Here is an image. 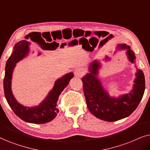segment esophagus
I'll return each mask as SVG.
<instances>
[{
  "label": "esophagus",
  "mask_w": 150,
  "mask_h": 150,
  "mask_svg": "<svg viewBox=\"0 0 150 150\" xmlns=\"http://www.w3.org/2000/svg\"><path fill=\"white\" fill-rule=\"evenodd\" d=\"M74 74L77 76H82L84 74V70L81 68H77L75 69Z\"/></svg>",
  "instance_id": "obj_1"
}]
</instances>
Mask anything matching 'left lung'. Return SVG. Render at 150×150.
<instances>
[{"mask_svg":"<svg viewBox=\"0 0 150 150\" xmlns=\"http://www.w3.org/2000/svg\"><path fill=\"white\" fill-rule=\"evenodd\" d=\"M118 48L127 49L126 54L131 63L135 62L134 52L126 44H119ZM106 60L110 59L106 57ZM100 67L98 61H94L89 67L90 73L81 79L86 103L89 111L96 117L106 122H115L128 117L133 112L140 103L145 91V76L141 69L136 73L133 89L130 93L112 98L108 95L98 79Z\"/></svg>","mask_w":150,"mask_h":150,"instance_id":"obj_1","label":"left lung"}]
</instances>
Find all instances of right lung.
<instances>
[{
  "instance_id": "obj_1",
  "label": "right lung",
  "mask_w": 150,
  "mask_h": 150,
  "mask_svg": "<svg viewBox=\"0 0 150 150\" xmlns=\"http://www.w3.org/2000/svg\"><path fill=\"white\" fill-rule=\"evenodd\" d=\"M29 45L30 43L27 41L22 40L14 46L13 52L6 63L3 80L4 93L9 106L18 117L24 122L32 124H45L54 120L57 116L59 111L57 106L59 96L68 85L74 74L70 72L55 81L53 89L39 106L31 108L26 107L18 103L13 96L11 89L12 73L16 63L28 54L30 52Z\"/></svg>"
}]
</instances>
